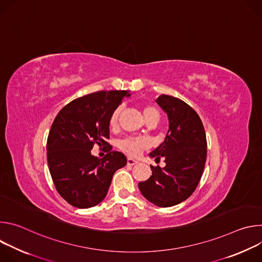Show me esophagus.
I'll return each instance as SVG.
<instances>
[{
    "instance_id": "esophagus-1",
    "label": "esophagus",
    "mask_w": 262,
    "mask_h": 262,
    "mask_svg": "<svg viewBox=\"0 0 262 262\" xmlns=\"http://www.w3.org/2000/svg\"><path fill=\"white\" fill-rule=\"evenodd\" d=\"M139 162L138 161H136V160H134V159H132V158H128L127 159V165L128 166H134V165H137Z\"/></svg>"
}]
</instances>
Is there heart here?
Segmentation results:
<instances>
[{
    "instance_id": "b5f03b06",
    "label": "heart",
    "mask_w": 262,
    "mask_h": 262,
    "mask_svg": "<svg viewBox=\"0 0 262 262\" xmlns=\"http://www.w3.org/2000/svg\"><path fill=\"white\" fill-rule=\"evenodd\" d=\"M120 111H121V108L117 107L113 112V114H112V116L110 118V124L112 126L116 125L119 114H120ZM143 115H144L145 120L152 117V116L160 117L158 110L151 105H146L143 107ZM146 147H147V141L145 139H141V138H128V139H125L120 142V148L123 151H125L126 154H128L130 156H138L140 154V151L143 150V149Z\"/></svg>"
}]
</instances>
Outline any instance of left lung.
<instances>
[{"instance_id": "8db88e82", "label": "left lung", "mask_w": 262, "mask_h": 262, "mask_svg": "<svg viewBox=\"0 0 262 262\" xmlns=\"http://www.w3.org/2000/svg\"><path fill=\"white\" fill-rule=\"evenodd\" d=\"M168 116L164 142L149 154L165 160L162 169L150 166L152 175L139 182L142 195L160 207H170L188 199L196 190L206 161V136L198 114L179 98L162 94L156 99Z\"/></svg>"}]
</instances>
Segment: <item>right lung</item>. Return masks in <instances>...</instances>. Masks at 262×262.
<instances>
[{"instance_id":"obj_1","label":"right lung","mask_w":262,"mask_h":262,"mask_svg":"<svg viewBox=\"0 0 262 262\" xmlns=\"http://www.w3.org/2000/svg\"><path fill=\"white\" fill-rule=\"evenodd\" d=\"M130 95L124 90L94 92L72 100L55 118L47 143L48 164L58 193L70 205L90 208L100 203L114 173L126 165L121 152L110 151L100 160L91 149L95 143L108 145L110 118Z\"/></svg>"}]
</instances>
